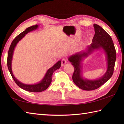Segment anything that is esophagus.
Segmentation results:
<instances>
[{"instance_id": "34e87169", "label": "esophagus", "mask_w": 124, "mask_h": 124, "mask_svg": "<svg viewBox=\"0 0 124 124\" xmlns=\"http://www.w3.org/2000/svg\"><path fill=\"white\" fill-rule=\"evenodd\" d=\"M65 63H67V60L64 59H62V61H61V64H62V66H63V65H64Z\"/></svg>"}]
</instances>
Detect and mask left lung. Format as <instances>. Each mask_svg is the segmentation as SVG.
Segmentation results:
<instances>
[{"label": "left lung", "mask_w": 124, "mask_h": 124, "mask_svg": "<svg viewBox=\"0 0 124 124\" xmlns=\"http://www.w3.org/2000/svg\"><path fill=\"white\" fill-rule=\"evenodd\" d=\"M95 35L90 45L87 46L85 50L77 52L68 57L75 71L72 80L79 88L85 91H92L99 88L111 77L114 72L116 52L112 38L102 27L96 24L93 25ZM104 53L107 64V71L102 77L96 80H88L83 77L82 74V62L85 58L96 50Z\"/></svg>", "instance_id": "8db88e82"}]
</instances>
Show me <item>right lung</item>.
<instances>
[{
  "instance_id": "obj_1",
  "label": "right lung",
  "mask_w": 124,
  "mask_h": 124,
  "mask_svg": "<svg viewBox=\"0 0 124 124\" xmlns=\"http://www.w3.org/2000/svg\"><path fill=\"white\" fill-rule=\"evenodd\" d=\"M39 28V25H35L31 26L25 29V31L19 34L14 40H13L12 43L10 45V47L9 48L8 53L7 56V67L13 79L15 81V83L20 87V88L24 89L25 91L31 92H41L45 90L49 86L52 82V77L53 73L55 70L59 69L61 65V61L60 60L56 62L53 66L49 68L47 70L46 73L44 77L39 82L34 84H25L21 82L16 78L15 77V76L13 75V73L12 69V63L13 53L14 51L17 44L19 42L21 39L24 37L29 32H31L33 30H36Z\"/></svg>"
}]
</instances>
